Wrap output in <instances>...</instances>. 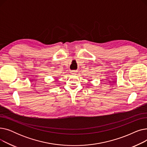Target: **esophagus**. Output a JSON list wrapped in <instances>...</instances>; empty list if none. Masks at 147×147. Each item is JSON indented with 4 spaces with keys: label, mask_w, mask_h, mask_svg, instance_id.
Listing matches in <instances>:
<instances>
[{
    "label": "esophagus",
    "mask_w": 147,
    "mask_h": 147,
    "mask_svg": "<svg viewBox=\"0 0 147 147\" xmlns=\"http://www.w3.org/2000/svg\"><path fill=\"white\" fill-rule=\"evenodd\" d=\"M77 72H78V71H77V70H71V74H76Z\"/></svg>",
    "instance_id": "34e87169"
}]
</instances>
